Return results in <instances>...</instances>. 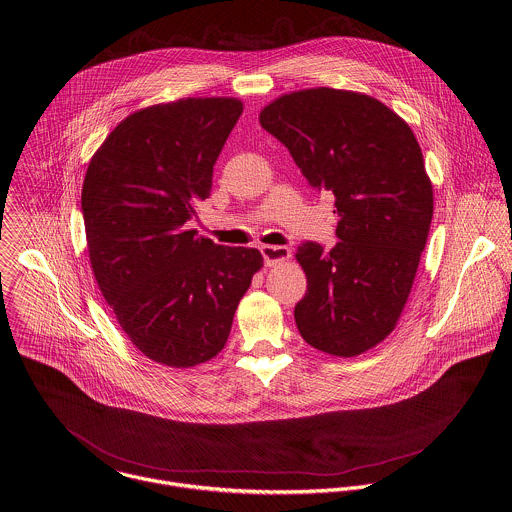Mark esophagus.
I'll return each mask as SVG.
<instances>
[{"label":"esophagus","mask_w":512,"mask_h":512,"mask_svg":"<svg viewBox=\"0 0 512 512\" xmlns=\"http://www.w3.org/2000/svg\"><path fill=\"white\" fill-rule=\"evenodd\" d=\"M261 253H263V259H265L267 267L283 263L291 257V249L285 247V245H263Z\"/></svg>","instance_id":"1"}]
</instances>
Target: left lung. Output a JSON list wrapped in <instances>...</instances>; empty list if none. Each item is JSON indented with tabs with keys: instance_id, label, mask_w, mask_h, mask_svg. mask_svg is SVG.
Here are the masks:
<instances>
[{
	"instance_id": "8db88e82",
	"label": "left lung",
	"mask_w": 512,
	"mask_h": 512,
	"mask_svg": "<svg viewBox=\"0 0 512 512\" xmlns=\"http://www.w3.org/2000/svg\"><path fill=\"white\" fill-rule=\"evenodd\" d=\"M308 184L334 194L338 243L307 241L301 336L332 356L382 342L408 303L433 217V188L406 120L378 99L328 87L283 95L259 114Z\"/></svg>"
}]
</instances>
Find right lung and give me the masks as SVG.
<instances>
[{
  "mask_svg": "<svg viewBox=\"0 0 512 512\" xmlns=\"http://www.w3.org/2000/svg\"><path fill=\"white\" fill-rule=\"evenodd\" d=\"M241 112L229 97L154 104L126 116L89 162L81 209L95 279L130 342L164 366L217 356L263 267L257 249L186 227Z\"/></svg>",
  "mask_w": 512,
  "mask_h": 512,
  "instance_id": "right-lung-1",
  "label": "right lung"
}]
</instances>
